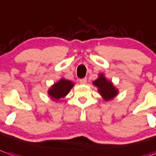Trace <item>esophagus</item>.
<instances>
[{
	"label": "esophagus",
	"mask_w": 156,
	"mask_h": 156,
	"mask_svg": "<svg viewBox=\"0 0 156 156\" xmlns=\"http://www.w3.org/2000/svg\"><path fill=\"white\" fill-rule=\"evenodd\" d=\"M79 83H80L81 84H85L86 83H87V78H81V79L79 80Z\"/></svg>",
	"instance_id": "34e87169"
}]
</instances>
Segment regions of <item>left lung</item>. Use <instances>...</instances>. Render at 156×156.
Wrapping results in <instances>:
<instances>
[{
	"mask_svg": "<svg viewBox=\"0 0 156 156\" xmlns=\"http://www.w3.org/2000/svg\"><path fill=\"white\" fill-rule=\"evenodd\" d=\"M94 84L99 88V92L105 101H109L117 94V89L113 86L112 82L107 81L104 75L101 74L99 78L94 81Z\"/></svg>",
	"mask_w": 156,
	"mask_h": 156,
	"instance_id": "1",
	"label": "left lung"
}]
</instances>
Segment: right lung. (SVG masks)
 <instances>
[{
    "mask_svg": "<svg viewBox=\"0 0 156 156\" xmlns=\"http://www.w3.org/2000/svg\"><path fill=\"white\" fill-rule=\"evenodd\" d=\"M73 87V83L66 79H61L58 83H55L49 90V95H51L53 100L58 101L61 98L67 95L70 89Z\"/></svg>",
    "mask_w": 156,
    "mask_h": 156,
    "instance_id": "obj_1",
    "label": "right lung"
}]
</instances>
